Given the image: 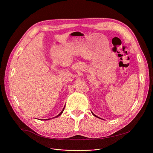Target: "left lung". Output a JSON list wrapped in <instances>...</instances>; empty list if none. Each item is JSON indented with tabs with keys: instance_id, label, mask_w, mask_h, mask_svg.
<instances>
[{
	"instance_id": "obj_1",
	"label": "left lung",
	"mask_w": 153,
	"mask_h": 153,
	"mask_svg": "<svg viewBox=\"0 0 153 153\" xmlns=\"http://www.w3.org/2000/svg\"><path fill=\"white\" fill-rule=\"evenodd\" d=\"M91 113H92V115H94V116H95V117H97V118H100V119H102V118H100V117H97V115H95V114H94V113H93V112H92V111H91Z\"/></svg>"
}]
</instances>
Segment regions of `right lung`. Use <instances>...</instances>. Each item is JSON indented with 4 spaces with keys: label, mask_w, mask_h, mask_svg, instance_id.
I'll return each instance as SVG.
<instances>
[{
    "label": "right lung",
    "mask_w": 153,
    "mask_h": 153,
    "mask_svg": "<svg viewBox=\"0 0 153 153\" xmlns=\"http://www.w3.org/2000/svg\"><path fill=\"white\" fill-rule=\"evenodd\" d=\"M65 105H66V104H65ZM64 108H65V106H64V108H63V109L62 110V111L60 112V113H59V114H58L57 116H56V117H53V118H57V117H59L62 114V112H63V111H64ZM50 120V118H48V119H44V120Z\"/></svg>",
    "instance_id": "obj_1"
}]
</instances>
